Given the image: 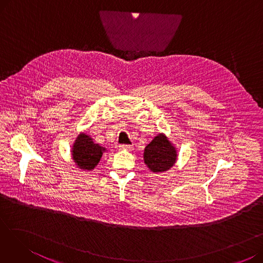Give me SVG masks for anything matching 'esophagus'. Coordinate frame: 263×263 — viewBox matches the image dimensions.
<instances>
[{
  "label": "esophagus",
  "instance_id": "34e87169",
  "mask_svg": "<svg viewBox=\"0 0 263 263\" xmlns=\"http://www.w3.org/2000/svg\"><path fill=\"white\" fill-rule=\"evenodd\" d=\"M119 148L121 149V150H131L133 147H132V145H127V144H122V145H120L119 146Z\"/></svg>",
  "mask_w": 263,
  "mask_h": 263
}]
</instances>
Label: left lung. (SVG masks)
Instances as JSON below:
<instances>
[{"label": "left lung", "instance_id": "8db88e82", "mask_svg": "<svg viewBox=\"0 0 263 263\" xmlns=\"http://www.w3.org/2000/svg\"><path fill=\"white\" fill-rule=\"evenodd\" d=\"M177 159L175 147L170 143L167 137L159 134L146 148L144 161L154 173L170 170Z\"/></svg>", "mask_w": 263, "mask_h": 263}]
</instances>
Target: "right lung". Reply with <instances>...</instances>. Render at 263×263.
<instances>
[{"mask_svg": "<svg viewBox=\"0 0 263 263\" xmlns=\"http://www.w3.org/2000/svg\"><path fill=\"white\" fill-rule=\"evenodd\" d=\"M105 148L95 144L89 136L80 134L77 139L72 156L78 166L82 170H92L99 163Z\"/></svg>", "mask_w": 263, "mask_h": 263, "instance_id": "obj_1", "label": "right lung"}]
</instances>
